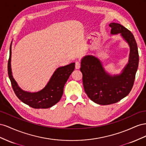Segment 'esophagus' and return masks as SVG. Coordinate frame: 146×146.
<instances>
[{
	"label": "esophagus",
	"instance_id": "obj_1",
	"mask_svg": "<svg viewBox=\"0 0 146 146\" xmlns=\"http://www.w3.org/2000/svg\"><path fill=\"white\" fill-rule=\"evenodd\" d=\"M80 67H81V64H80V62H76V63H75V68L78 70V69H80Z\"/></svg>",
	"mask_w": 146,
	"mask_h": 146
}]
</instances>
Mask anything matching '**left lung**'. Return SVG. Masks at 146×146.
<instances>
[{
  "label": "left lung",
  "mask_w": 146,
  "mask_h": 146,
  "mask_svg": "<svg viewBox=\"0 0 146 146\" xmlns=\"http://www.w3.org/2000/svg\"><path fill=\"white\" fill-rule=\"evenodd\" d=\"M110 26L111 34H120L130 47L128 64L121 73L113 75L108 73L102 61L92 55L85 56L81 62L85 92L92 101L102 105L115 103L127 96L133 87L139 63L138 46L131 32L118 23H111Z\"/></svg>",
  "instance_id": "left-lung-1"
}]
</instances>
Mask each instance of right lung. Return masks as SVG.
Wrapping results in <instances>:
<instances>
[{
	"instance_id": "1",
	"label": "right lung",
	"mask_w": 146,
	"mask_h": 146,
	"mask_svg": "<svg viewBox=\"0 0 146 146\" xmlns=\"http://www.w3.org/2000/svg\"><path fill=\"white\" fill-rule=\"evenodd\" d=\"M11 44L8 62V73L12 87L16 96L24 103L35 109H46L60 101L64 92V87L70 74L74 70L75 63L57 68L43 89L36 92H31L21 89L12 75Z\"/></svg>"
}]
</instances>
